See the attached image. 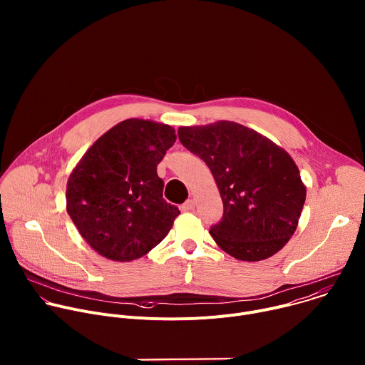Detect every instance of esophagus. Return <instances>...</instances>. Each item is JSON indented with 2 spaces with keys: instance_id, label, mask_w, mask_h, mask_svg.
Masks as SVG:
<instances>
[{
  "instance_id": "1",
  "label": "esophagus",
  "mask_w": 365,
  "mask_h": 365,
  "mask_svg": "<svg viewBox=\"0 0 365 365\" xmlns=\"http://www.w3.org/2000/svg\"><path fill=\"white\" fill-rule=\"evenodd\" d=\"M193 207H195V202H193L192 199H187V200L180 206V210H182L183 212H189V211H193Z\"/></svg>"
}]
</instances>
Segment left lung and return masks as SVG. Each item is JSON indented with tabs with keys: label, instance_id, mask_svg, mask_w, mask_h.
Masks as SVG:
<instances>
[{
	"label": "left lung",
	"instance_id": "8db88e82",
	"mask_svg": "<svg viewBox=\"0 0 365 365\" xmlns=\"http://www.w3.org/2000/svg\"><path fill=\"white\" fill-rule=\"evenodd\" d=\"M178 135L218 185L224 214L210 230L215 242L242 262H259L282 250L296 231L306 199L290 155L232 121L180 127Z\"/></svg>",
	"mask_w": 365,
	"mask_h": 365
}]
</instances>
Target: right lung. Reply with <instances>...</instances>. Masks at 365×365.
Listing matches in <instances>:
<instances>
[{"instance_id": "add662e5", "label": "right lung", "mask_w": 365, "mask_h": 365, "mask_svg": "<svg viewBox=\"0 0 365 365\" xmlns=\"http://www.w3.org/2000/svg\"><path fill=\"white\" fill-rule=\"evenodd\" d=\"M175 141L170 125L131 118L83 154L68 180L66 210L96 252L131 262L169 234L180 211L163 199L158 165Z\"/></svg>"}]
</instances>
